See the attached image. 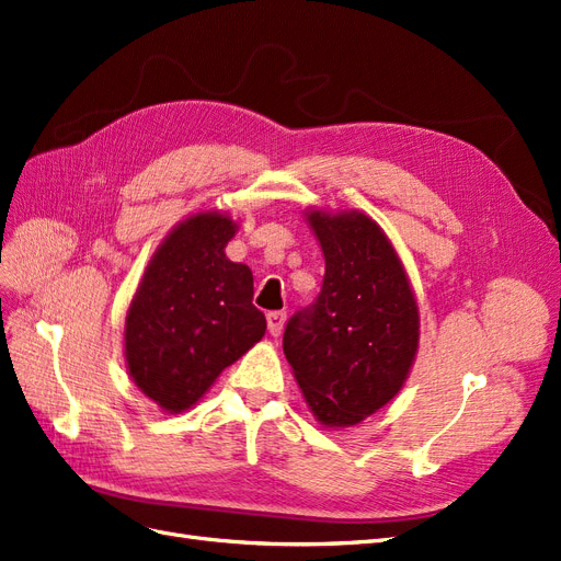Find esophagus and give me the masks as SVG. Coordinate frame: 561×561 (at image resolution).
<instances>
[{"label": "esophagus", "instance_id": "34e87169", "mask_svg": "<svg viewBox=\"0 0 561 561\" xmlns=\"http://www.w3.org/2000/svg\"><path fill=\"white\" fill-rule=\"evenodd\" d=\"M267 330L270 335L273 337H279L282 330H284V321H286V314L284 312H267Z\"/></svg>", "mask_w": 561, "mask_h": 561}]
</instances>
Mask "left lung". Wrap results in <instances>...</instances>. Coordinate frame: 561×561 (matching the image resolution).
Segmentation results:
<instances>
[{"mask_svg":"<svg viewBox=\"0 0 561 561\" xmlns=\"http://www.w3.org/2000/svg\"><path fill=\"white\" fill-rule=\"evenodd\" d=\"M325 275L284 328V354L314 416L348 427L398 396L419 348V307L404 267L363 213H307Z\"/></svg>","mask_w":561,"mask_h":561,"instance_id":"left-lung-1","label":"left lung"}]
</instances>
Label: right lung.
<instances>
[{
	"instance_id": "1",
	"label": "right lung",
	"mask_w": 561,
	"mask_h": 561,
	"mask_svg": "<svg viewBox=\"0 0 561 561\" xmlns=\"http://www.w3.org/2000/svg\"><path fill=\"white\" fill-rule=\"evenodd\" d=\"M236 224L205 213L184 219L154 252L124 325L136 386L163 411H184L265 335L252 305L254 277L228 261Z\"/></svg>"
}]
</instances>
